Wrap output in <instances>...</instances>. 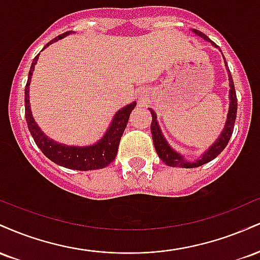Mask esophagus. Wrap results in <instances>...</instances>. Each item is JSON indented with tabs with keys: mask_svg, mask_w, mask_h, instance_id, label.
I'll return each mask as SVG.
<instances>
[{
	"mask_svg": "<svg viewBox=\"0 0 260 260\" xmlns=\"http://www.w3.org/2000/svg\"><path fill=\"white\" fill-rule=\"evenodd\" d=\"M148 96H149V94H148V91H142V94H140V101H147V99H148Z\"/></svg>",
	"mask_w": 260,
	"mask_h": 260,
	"instance_id": "obj_1",
	"label": "esophagus"
}]
</instances>
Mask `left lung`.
I'll return each instance as SVG.
<instances>
[{"mask_svg": "<svg viewBox=\"0 0 260 260\" xmlns=\"http://www.w3.org/2000/svg\"><path fill=\"white\" fill-rule=\"evenodd\" d=\"M192 31L198 35V37H201L204 39V40H207L209 43L213 44L214 47H217L216 44L213 43V41H211L207 35L203 34L202 31L196 30V29H193ZM220 51H221V50H220ZM223 59H225V57H223ZM225 66L226 68H228V63H226V61H225ZM228 74H229V80H230V107H229L228 120H226L225 127H223L222 132L220 134L219 138L216 139V142L214 143L211 147H209L208 150L204 151V154H203L198 160L193 161V162L192 161H188L184 159V156H182L180 153H177V151L174 150V149L170 147L168 140H166L165 137L162 136V132H161L159 123H157L156 113L154 112V110L149 109L151 112V117H153V121H151V124H150V131H151V137H153L155 150H156V153L159 155L161 161L165 162L168 166H172V168H183V169L198 168V166L204 165V164L209 162V161L215 159L217 155L221 153L223 149L226 148V145H228L229 140L232 136V132H234L236 116H237V96H236L234 80H232L231 73H230L229 68H228Z\"/></svg>", "mask_w": 260, "mask_h": 260, "instance_id": "obj_1", "label": "left lung"}]
</instances>
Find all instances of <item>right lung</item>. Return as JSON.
<instances>
[{
    "label": "right lung",
    "instance_id": "obj_1",
    "mask_svg": "<svg viewBox=\"0 0 260 260\" xmlns=\"http://www.w3.org/2000/svg\"><path fill=\"white\" fill-rule=\"evenodd\" d=\"M73 31H66L63 34L58 35L57 38L52 39L50 43L45 45L44 49H46L49 45L56 41L61 40L62 38L67 37V35L72 34ZM40 55V53H39ZM39 55L35 56L34 61L30 66V71L28 74V82L25 85V120L28 123L29 132L31 137L34 138L35 144L38 145L39 149L43 151L46 157L57 164L63 168L78 170V171H88V170H98L109 166L110 164L115 160L116 155H117L118 144L122 134L126 129L128 120H129V115L132 110L136 107L137 103H132L129 105L124 106L120 111L115 115L112 118L111 124H110L109 129L104 134V137L99 142L95 143L92 145L88 147H70V145L59 144L55 140L50 139L46 134L41 132V129L32 118L30 104H29V85H30V80L32 72H34L35 64L39 58Z\"/></svg>",
    "mask_w": 260,
    "mask_h": 260
}]
</instances>
